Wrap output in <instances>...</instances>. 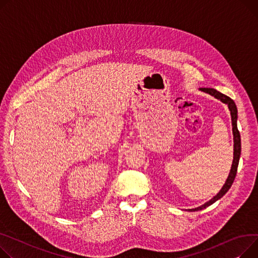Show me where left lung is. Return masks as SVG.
Returning a JSON list of instances; mask_svg holds the SVG:
<instances>
[{"label": "left lung", "mask_w": 258, "mask_h": 258, "mask_svg": "<svg viewBox=\"0 0 258 258\" xmlns=\"http://www.w3.org/2000/svg\"><path fill=\"white\" fill-rule=\"evenodd\" d=\"M199 90H201L205 93H209L210 95H212V96L216 97L217 99L221 100L223 104H226L228 106V109H229L230 115H231V124H232V134H233V161H232L229 175H228L224 185L222 186L220 192L216 196H214L211 200H209L208 202H205L204 204L200 205V207L187 210L188 212H197V211H201L203 209H207L208 207H210V205L215 203L217 200L222 198L228 192V190L230 188V186L232 185V182L235 178L237 166H238V162H239V157H241V136H239V132L237 130V124H236L237 109H236L234 101L230 97L224 95L223 93H221V92H219V91H217L216 89H213V88H200Z\"/></svg>", "instance_id": "8db88e82"}]
</instances>
